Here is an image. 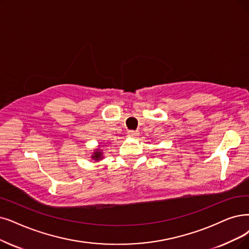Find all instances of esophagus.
Here are the masks:
<instances>
[{
  "mask_svg": "<svg viewBox=\"0 0 249 249\" xmlns=\"http://www.w3.org/2000/svg\"><path fill=\"white\" fill-rule=\"evenodd\" d=\"M139 134H140V133H139L138 131H128V132H127V136H128V137H132V138L138 137Z\"/></svg>",
  "mask_w": 249,
  "mask_h": 249,
  "instance_id": "1",
  "label": "esophagus"
}]
</instances>
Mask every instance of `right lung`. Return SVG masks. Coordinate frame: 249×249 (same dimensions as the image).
<instances>
[{"instance_id":"add662e5","label":"right lung","mask_w":249,"mask_h":249,"mask_svg":"<svg viewBox=\"0 0 249 249\" xmlns=\"http://www.w3.org/2000/svg\"><path fill=\"white\" fill-rule=\"evenodd\" d=\"M93 159H95V160H99V159L102 158V152H100L99 150H97V152L94 153V155L92 156Z\"/></svg>"}]
</instances>
